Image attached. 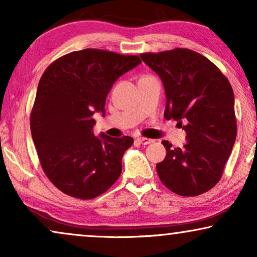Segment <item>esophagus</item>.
<instances>
[{
  "label": "esophagus",
  "mask_w": 257,
  "mask_h": 257,
  "mask_svg": "<svg viewBox=\"0 0 257 257\" xmlns=\"http://www.w3.org/2000/svg\"><path fill=\"white\" fill-rule=\"evenodd\" d=\"M137 142H138L139 144H142V145H149V144L153 143V139L145 138V137H139V138H137Z\"/></svg>",
  "instance_id": "obj_1"
}]
</instances>
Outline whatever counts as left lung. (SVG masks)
I'll return each mask as SVG.
<instances>
[{"mask_svg":"<svg viewBox=\"0 0 257 257\" xmlns=\"http://www.w3.org/2000/svg\"><path fill=\"white\" fill-rule=\"evenodd\" d=\"M140 57L164 83L167 98L164 117L177 120L187 133L182 149L163 142L167 154L157 164L161 182L182 196L208 192L222 177L236 139L229 80L208 58L189 49L145 52Z\"/></svg>","mask_w":257,"mask_h":257,"instance_id":"obj_1","label":"left lung"}]
</instances>
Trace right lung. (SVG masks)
<instances>
[{"mask_svg":"<svg viewBox=\"0 0 257 257\" xmlns=\"http://www.w3.org/2000/svg\"><path fill=\"white\" fill-rule=\"evenodd\" d=\"M138 56L101 49L66 54L45 69L30 113V128L41 166L66 195L90 200L118 180L121 158L132 137H94V112L121 75L136 68Z\"/></svg>","mask_w":257,"mask_h":257,"instance_id":"1","label":"right lung"}]
</instances>
